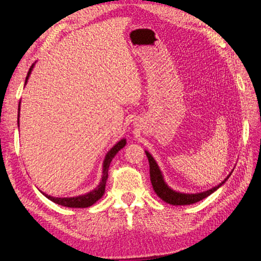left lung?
<instances>
[{
    "mask_svg": "<svg viewBox=\"0 0 261 261\" xmlns=\"http://www.w3.org/2000/svg\"><path fill=\"white\" fill-rule=\"evenodd\" d=\"M145 152H146V155H147L148 161H149L150 180H151L153 191L163 201L168 202L170 204H173V206H184V204H192L197 201L202 200L203 198H206V197H208L212 193H215L220 186H222L226 181V179L232 174V172H231L230 174L226 176V178L222 181V183H220L218 186H215L213 188L209 189V191L197 193V194L178 193V192L173 191L172 188H170L167 185V183L164 181L162 173H161L159 167H158V164L154 161L152 155L150 154L148 151H145Z\"/></svg>",
    "mask_w": 261,
    "mask_h": 261,
    "instance_id": "obj_1",
    "label": "left lung"
}]
</instances>
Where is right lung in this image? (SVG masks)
<instances>
[{"label":"right lung","instance_id":"right-lung-1","mask_svg":"<svg viewBox=\"0 0 261 261\" xmlns=\"http://www.w3.org/2000/svg\"><path fill=\"white\" fill-rule=\"evenodd\" d=\"M35 64H33L30 66L29 70H28V74L26 77V81L25 84L28 82V78L30 76L31 70H33ZM19 108H20V102H19V106H18V115H17V123L19 126ZM126 145V139H121L118 143L113 146V148L110 150V151L107 153L106 155V159L103 161V171H102V178L100 184L93 189V191L87 193L85 195H81V196H77V197H70V198H58V197H52L50 195H46L44 193H42L46 198L50 199L51 201L61 204V206H64V207H68V208H87V207H90L92 204L98 201L102 196L105 194L106 191V184H107V179H108V172H109V167H110V163H111L112 159L115 156V154L120 151V150Z\"/></svg>","mask_w":261,"mask_h":261}]
</instances>
